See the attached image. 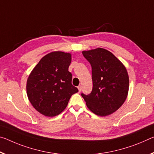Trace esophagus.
Listing matches in <instances>:
<instances>
[{"label": "esophagus", "mask_w": 154, "mask_h": 154, "mask_svg": "<svg viewBox=\"0 0 154 154\" xmlns=\"http://www.w3.org/2000/svg\"><path fill=\"white\" fill-rule=\"evenodd\" d=\"M77 88H78V90H79V92H81V91H82V88L81 85H79V86H78Z\"/></svg>", "instance_id": "obj_1"}]
</instances>
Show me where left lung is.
<instances>
[{
    "instance_id": "8db88e82",
    "label": "left lung",
    "mask_w": 154,
    "mask_h": 154,
    "mask_svg": "<svg viewBox=\"0 0 154 154\" xmlns=\"http://www.w3.org/2000/svg\"><path fill=\"white\" fill-rule=\"evenodd\" d=\"M92 68V90L82 93L87 107L99 116H107L123 104L129 90V77L123 64L104 48L83 51Z\"/></svg>"
}]
</instances>
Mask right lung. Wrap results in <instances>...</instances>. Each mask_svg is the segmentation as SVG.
<instances>
[{
  "label": "right lung",
  "mask_w": 154,
  "mask_h": 154,
  "mask_svg": "<svg viewBox=\"0 0 154 154\" xmlns=\"http://www.w3.org/2000/svg\"><path fill=\"white\" fill-rule=\"evenodd\" d=\"M70 53L52 52L43 57L26 82V92L33 108L43 115L55 116L66 108L73 94L79 90L72 85L68 71Z\"/></svg>",
  "instance_id": "1"
}]
</instances>
